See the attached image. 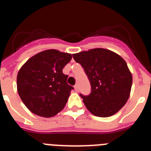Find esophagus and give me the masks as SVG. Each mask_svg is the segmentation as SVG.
Segmentation results:
<instances>
[{
	"label": "esophagus",
	"instance_id": "obj_1",
	"mask_svg": "<svg viewBox=\"0 0 151 151\" xmlns=\"http://www.w3.org/2000/svg\"><path fill=\"white\" fill-rule=\"evenodd\" d=\"M74 89L76 91H78V85H76V86H74Z\"/></svg>",
	"mask_w": 151,
	"mask_h": 151
}]
</instances>
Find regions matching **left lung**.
Masks as SVG:
<instances>
[{"label":"left lung","instance_id":"left-lung-1","mask_svg":"<svg viewBox=\"0 0 151 151\" xmlns=\"http://www.w3.org/2000/svg\"><path fill=\"white\" fill-rule=\"evenodd\" d=\"M73 56L83 67L91 83V94L80 95L87 109L101 118L121 110L129 99L132 86V75L123 58L103 48L82 51Z\"/></svg>","mask_w":151,"mask_h":151}]
</instances>
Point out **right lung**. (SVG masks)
I'll return each instance as SVG.
<instances>
[{
  "instance_id": "1",
  "label": "right lung",
  "mask_w": 151,
  "mask_h": 151,
  "mask_svg": "<svg viewBox=\"0 0 151 151\" xmlns=\"http://www.w3.org/2000/svg\"><path fill=\"white\" fill-rule=\"evenodd\" d=\"M72 54L46 50L29 58L20 69L17 88L22 101L37 115L51 118L65 107L73 86L67 84L63 69Z\"/></svg>"
}]
</instances>
